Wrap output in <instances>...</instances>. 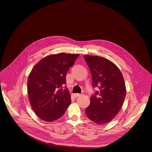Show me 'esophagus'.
Segmentation results:
<instances>
[{
	"instance_id": "34e87169",
	"label": "esophagus",
	"mask_w": 152,
	"mask_h": 152,
	"mask_svg": "<svg viewBox=\"0 0 152 152\" xmlns=\"http://www.w3.org/2000/svg\"><path fill=\"white\" fill-rule=\"evenodd\" d=\"M74 97H75V98H77V97H78V96H80V94L75 93V94H74Z\"/></svg>"
}]
</instances>
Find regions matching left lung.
<instances>
[{
  "mask_svg": "<svg viewBox=\"0 0 152 152\" xmlns=\"http://www.w3.org/2000/svg\"><path fill=\"white\" fill-rule=\"evenodd\" d=\"M84 58L91 74L93 87L99 88V91H96L90 98L86 114L99 125L108 123L123 105L126 95L124 77L119 69L110 60L89 55H85Z\"/></svg>",
  "mask_w": 152,
  "mask_h": 152,
  "instance_id": "8db88e82",
  "label": "left lung"
}]
</instances>
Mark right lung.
<instances>
[{
    "instance_id": "add662e5",
    "label": "right lung",
    "mask_w": 152,
    "mask_h": 152,
    "mask_svg": "<svg viewBox=\"0 0 152 152\" xmlns=\"http://www.w3.org/2000/svg\"><path fill=\"white\" fill-rule=\"evenodd\" d=\"M79 56L59 53L40 60L29 74L27 87L30 103L41 119L53 122L61 118L70 104L66 74Z\"/></svg>"
}]
</instances>
